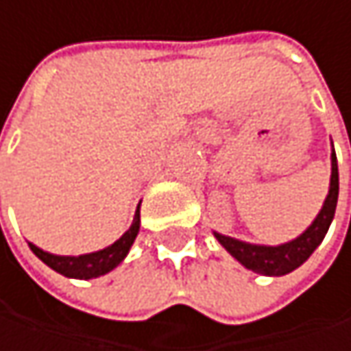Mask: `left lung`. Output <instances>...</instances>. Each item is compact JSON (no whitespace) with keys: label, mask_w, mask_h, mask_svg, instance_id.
<instances>
[{"label":"left lung","mask_w":351,"mask_h":351,"mask_svg":"<svg viewBox=\"0 0 351 351\" xmlns=\"http://www.w3.org/2000/svg\"><path fill=\"white\" fill-rule=\"evenodd\" d=\"M337 194H339V173H337V157L335 153H331V184H329V194L323 202L321 213L317 215V219L313 221V225L296 239L284 243V245H276V247H267V245H252V243H243L237 241L233 237H225L221 233H215V237L219 239V243L237 260L243 263L247 269L262 274V276H284L292 269H296L298 265L306 262L311 258V254L321 245L323 237L329 231V225L333 221L335 215V206H337Z\"/></svg>","instance_id":"1"}]
</instances>
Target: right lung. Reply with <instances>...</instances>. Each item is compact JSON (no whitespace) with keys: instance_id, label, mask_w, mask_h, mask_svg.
Returning <instances> with one entry per match:
<instances>
[{"instance_id":"add662e5","label":"right lung","mask_w":351,"mask_h":351,"mask_svg":"<svg viewBox=\"0 0 351 351\" xmlns=\"http://www.w3.org/2000/svg\"><path fill=\"white\" fill-rule=\"evenodd\" d=\"M138 227H141V213L136 208L134 221H132L130 229L118 241H114L106 250H99V252H93V254H86V256H77V258H71V256H53V254H47V252H43L40 247H36L32 243H28V245H30V250L34 252L36 258H40L43 262L47 263L49 267H53L55 271H59V274H63L67 278L89 280V278H97V276L108 274L110 269H114L118 263L126 258L130 245L134 243V237L138 233Z\"/></svg>"}]
</instances>
